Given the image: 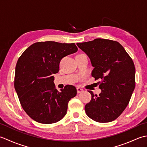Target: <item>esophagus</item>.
Wrapping results in <instances>:
<instances>
[{
	"instance_id": "esophagus-1",
	"label": "esophagus",
	"mask_w": 147,
	"mask_h": 147,
	"mask_svg": "<svg viewBox=\"0 0 147 147\" xmlns=\"http://www.w3.org/2000/svg\"><path fill=\"white\" fill-rule=\"evenodd\" d=\"M76 89H77V93H82V92H83V90L79 88V87H78V88H77Z\"/></svg>"
}]
</instances>
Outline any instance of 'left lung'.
Returning a JSON list of instances; mask_svg holds the SVG:
<instances>
[{
    "label": "left lung",
    "instance_id": "obj_1",
    "mask_svg": "<svg viewBox=\"0 0 147 147\" xmlns=\"http://www.w3.org/2000/svg\"><path fill=\"white\" fill-rule=\"evenodd\" d=\"M88 56L94 67L92 76L100 80L101 93L85 105L86 115L98 123L117 119L129 104L135 87V67L132 59L119 43L96 38L76 43Z\"/></svg>",
    "mask_w": 147,
    "mask_h": 147
}]
</instances>
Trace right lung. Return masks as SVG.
I'll list each match as a JSON object with an SVG mask.
<instances>
[{
	"label": "right lung",
	"mask_w": 147,
	"mask_h": 147,
	"mask_svg": "<svg viewBox=\"0 0 147 147\" xmlns=\"http://www.w3.org/2000/svg\"><path fill=\"white\" fill-rule=\"evenodd\" d=\"M77 51L74 43L40 42L30 45L18 59L14 88L22 107L34 121L55 123L66 114L68 102L76 95V88L68 85L59 92L53 74L59 72L62 58Z\"/></svg>",
	"instance_id": "1"
}]
</instances>
